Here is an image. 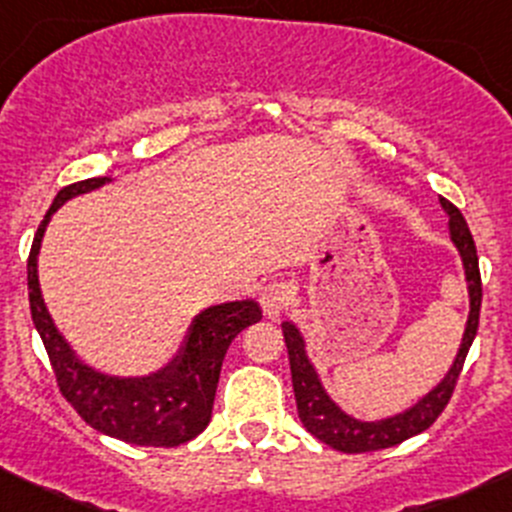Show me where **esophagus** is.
I'll return each mask as SVG.
<instances>
[{
  "label": "esophagus",
  "instance_id": "34e87169",
  "mask_svg": "<svg viewBox=\"0 0 512 512\" xmlns=\"http://www.w3.org/2000/svg\"><path fill=\"white\" fill-rule=\"evenodd\" d=\"M288 298H291V295H288L286 283H283V281L266 283V286L261 288V308H263V313H266L271 320H276L278 315H281L283 310H286Z\"/></svg>",
  "mask_w": 512,
  "mask_h": 512
}]
</instances>
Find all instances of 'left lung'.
Listing matches in <instances>:
<instances>
[{"mask_svg":"<svg viewBox=\"0 0 512 512\" xmlns=\"http://www.w3.org/2000/svg\"><path fill=\"white\" fill-rule=\"evenodd\" d=\"M441 209L449 217V239L456 246L458 256H461L463 278H466V291H468V318L466 328H463L461 342L453 362L446 370L444 377L434 384L426 394H421L412 407L402 409L397 414L382 416V419H357L350 412L340 407L328 389L323 387L318 370L310 362L308 347H305V337L300 328L291 320L281 325L283 337H286L288 347V360H291V377H293V392L295 404H298V416L303 421L305 429L328 444L330 449L342 453H367L389 449L402 441L412 439V436L421 434L429 429L436 421V416L444 412L449 404L453 387H456L458 374L463 370L466 362L468 347H471L473 337L478 333V315H481V271H478V256L473 236L468 231L466 219L458 212L449 199H439Z\"/></svg>","mask_w":512,"mask_h":512,"instance_id":"1","label":"left lung"}]
</instances>
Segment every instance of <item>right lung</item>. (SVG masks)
I'll use <instances>...</instances> for the list:
<instances>
[{
	"instance_id": "right-lung-1",
	"label": "right lung",
	"mask_w": 512,
	"mask_h": 512,
	"mask_svg": "<svg viewBox=\"0 0 512 512\" xmlns=\"http://www.w3.org/2000/svg\"><path fill=\"white\" fill-rule=\"evenodd\" d=\"M110 177L68 184L56 194L31 244L29 305L36 333L44 340L61 394L100 434L135 446H179L202 434L212 421L221 362L231 340L263 318L254 298L207 305L189 323L177 352L157 370L145 374L100 372L71 347L51 318L39 283V254L56 212L73 197L96 192Z\"/></svg>"
}]
</instances>
